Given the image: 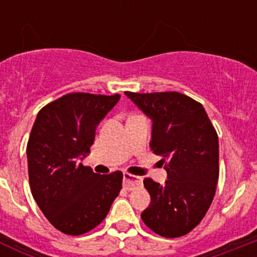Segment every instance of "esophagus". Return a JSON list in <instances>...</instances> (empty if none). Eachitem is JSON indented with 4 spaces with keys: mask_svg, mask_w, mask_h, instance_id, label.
Wrapping results in <instances>:
<instances>
[{
    "mask_svg": "<svg viewBox=\"0 0 257 257\" xmlns=\"http://www.w3.org/2000/svg\"><path fill=\"white\" fill-rule=\"evenodd\" d=\"M143 179L139 178V176H134L131 174H127L124 172L123 174V188L127 190H134L136 188L142 187Z\"/></svg>",
    "mask_w": 257,
    "mask_h": 257,
    "instance_id": "34e87169",
    "label": "esophagus"
}]
</instances>
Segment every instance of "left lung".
Listing matches in <instances>:
<instances>
[{"label":"left lung","mask_w":257,"mask_h":257,"mask_svg":"<svg viewBox=\"0 0 257 257\" xmlns=\"http://www.w3.org/2000/svg\"><path fill=\"white\" fill-rule=\"evenodd\" d=\"M152 119L151 148L162 156L165 185L147 178L151 205L142 213L166 238L188 234L205 217L219 179V138L201 103L180 92H124Z\"/></svg>","instance_id":"obj_1"}]
</instances>
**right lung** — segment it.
<instances>
[{"label":"right lung","instance_id":"obj_1","mask_svg":"<svg viewBox=\"0 0 257 257\" xmlns=\"http://www.w3.org/2000/svg\"><path fill=\"white\" fill-rule=\"evenodd\" d=\"M119 95L72 92L47 104L32 127L27 158L32 196L46 219L68 235L97 226L122 189L121 171L99 175L79 163L96 126Z\"/></svg>","mask_w":257,"mask_h":257}]
</instances>
